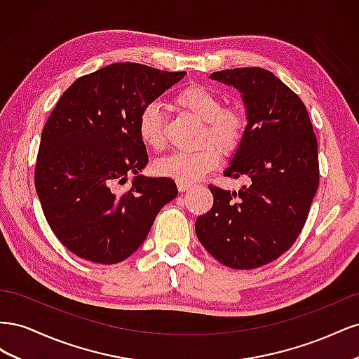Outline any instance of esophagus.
I'll return each instance as SVG.
<instances>
[{
  "label": "esophagus",
  "instance_id": "1",
  "mask_svg": "<svg viewBox=\"0 0 359 359\" xmlns=\"http://www.w3.org/2000/svg\"><path fill=\"white\" fill-rule=\"evenodd\" d=\"M177 187H178V190H180V191H186V190H189V189L191 187V184H190V182L177 181Z\"/></svg>",
  "mask_w": 359,
  "mask_h": 359
}]
</instances>
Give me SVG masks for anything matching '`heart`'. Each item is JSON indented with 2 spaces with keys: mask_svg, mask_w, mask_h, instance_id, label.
<instances>
[{
  "mask_svg": "<svg viewBox=\"0 0 359 359\" xmlns=\"http://www.w3.org/2000/svg\"><path fill=\"white\" fill-rule=\"evenodd\" d=\"M177 104L202 123L199 145L193 153H173L156 161L154 170L161 177L182 182L202 178L219 165L220 153L232 154L245 133L247 119L240 107L223 106L220 95L203 85H190L175 99ZM160 106H145L137 119V133L142 144L158 151L165 145Z\"/></svg>",
  "mask_w": 359,
  "mask_h": 359,
  "instance_id": "b5f03b06",
  "label": "heart"
}]
</instances>
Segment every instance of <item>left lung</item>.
<instances>
[{"mask_svg":"<svg viewBox=\"0 0 359 359\" xmlns=\"http://www.w3.org/2000/svg\"><path fill=\"white\" fill-rule=\"evenodd\" d=\"M243 94L245 133L224 175L245 177L240 191L208 186L212 208L196 219L201 244L220 264L255 269L293 245L319 187L318 140L306 104L260 67L215 72Z\"/></svg>","mask_w":359,"mask_h":359,"instance_id":"left-lung-1","label":"left lung"}]
</instances>
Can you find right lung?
I'll return each mask as SVG.
<instances>
[{"label":"right lung","instance_id":"1","mask_svg":"<svg viewBox=\"0 0 359 359\" xmlns=\"http://www.w3.org/2000/svg\"><path fill=\"white\" fill-rule=\"evenodd\" d=\"M186 72L115 62L74 81L43 127L34 182L43 212L64 247L112 265L145 241L158 211L177 198L170 178L139 175L148 163L137 119ZM135 175L133 187L114 190Z\"/></svg>","mask_w":359,"mask_h":359}]
</instances>
